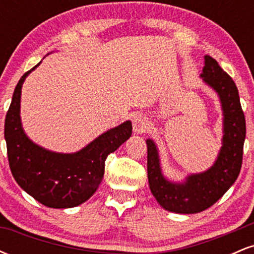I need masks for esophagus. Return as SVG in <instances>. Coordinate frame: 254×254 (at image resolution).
<instances>
[{
	"label": "esophagus",
	"mask_w": 254,
	"mask_h": 254,
	"mask_svg": "<svg viewBox=\"0 0 254 254\" xmlns=\"http://www.w3.org/2000/svg\"><path fill=\"white\" fill-rule=\"evenodd\" d=\"M148 119L143 115H136L132 118V127L135 133H143L148 130Z\"/></svg>",
	"instance_id": "1"
}]
</instances>
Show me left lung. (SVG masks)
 I'll return each mask as SVG.
<instances>
[{
	"mask_svg": "<svg viewBox=\"0 0 254 254\" xmlns=\"http://www.w3.org/2000/svg\"><path fill=\"white\" fill-rule=\"evenodd\" d=\"M203 81L217 93L223 111L222 147L216 161L202 173L190 174L183 183L164 177L159 151L153 139H147L148 182L153 196L165 210L177 214H197L210 208L235 183L243 165L246 121L237 86L218 65L204 56Z\"/></svg>",
	"mask_w": 254,
	"mask_h": 254,
	"instance_id": "obj_1",
	"label": "left lung"
}]
</instances>
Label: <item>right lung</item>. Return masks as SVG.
Wrapping results in <instances>:
<instances>
[{"instance_id": "add662e5", "label": "right lung", "mask_w": 254, "mask_h": 254, "mask_svg": "<svg viewBox=\"0 0 254 254\" xmlns=\"http://www.w3.org/2000/svg\"><path fill=\"white\" fill-rule=\"evenodd\" d=\"M39 64L19 80L5 116L8 161L15 182L38 202L55 209L74 208L97 191L104 178L105 160L129 138L132 125L130 121L124 122L72 154L39 147L26 135L20 118L22 83Z\"/></svg>"}]
</instances>
